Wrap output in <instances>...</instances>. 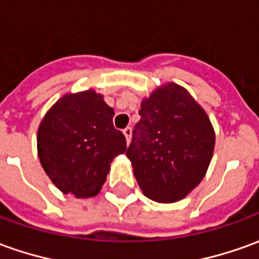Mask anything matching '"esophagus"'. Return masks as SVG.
<instances>
[{
	"label": "esophagus",
	"mask_w": 259,
	"mask_h": 259,
	"mask_svg": "<svg viewBox=\"0 0 259 259\" xmlns=\"http://www.w3.org/2000/svg\"><path fill=\"white\" fill-rule=\"evenodd\" d=\"M123 135H124V137H126V142H127V143H130V139H132V127H130V126H127L126 129L123 130Z\"/></svg>",
	"instance_id": "1"
}]
</instances>
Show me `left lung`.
<instances>
[{"mask_svg": "<svg viewBox=\"0 0 259 259\" xmlns=\"http://www.w3.org/2000/svg\"><path fill=\"white\" fill-rule=\"evenodd\" d=\"M126 156L140 189L174 203L203 180L215 136L208 116L181 86L168 83L142 102Z\"/></svg>", "mask_w": 259, "mask_h": 259, "instance_id": "8db88e82", "label": "left lung"}]
</instances>
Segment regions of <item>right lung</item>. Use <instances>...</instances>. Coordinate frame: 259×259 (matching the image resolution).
Segmentation results:
<instances>
[{"mask_svg": "<svg viewBox=\"0 0 259 259\" xmlns=\"http://www.w3.org/2000/svg\"><path fill=\"white\" fill-rule=\"evenodd\" d=\"M113 109L93 91L66 95L49 109L38 129V156L65 194L96 196L126 137L113 127Z\"/></svg>", "mask_w": 259, "mask_h": 259, "instance_id": "obj_1", "label": "right lung"}]
</instances>
